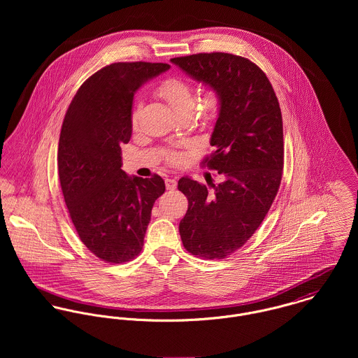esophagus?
<instances>
[{
	"label": "esophagus",
	"mask_w": 358,
	"mask_h": 358,
	"mask_svg": "<svg viewBox=\"0 0 358 358\" xmlns=\"http://www.w3.org/2000/svg\"><path fill=\"white\" fill-rule=\"evenodd\" d=\"M166 190H175L176 189V180L175 179H165Z\"/></svg>",
	"instance_id": "1"
}]
</instances>
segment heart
Listing matches in <instances>:
<instances>
[{"label": "heart", "instance_id": "obj_1", "mask_svg": "<svg viewBox=\"0 0 358 358\" xmlns=\"http://www.w3.org/2000/svg\"><path fill=\"white\" fill-rule=\"evenodd\" d=\"M157 92L165 102L173 108V111L178 115L182 117L186 114H192L194 111L197 90L190 81L178 78V77H171V78L164 80L158 85ZM220 107H222L220 94L215 90H208V91H205L203 96L199 101L197 113L205 121H210V120L216 118V115L220 111ZM139 110H141V104L135 103L134 108H132V114H131V120H132L134 125L138 122ZM172 161L175 162L176 159H172Z\"/></svg>", "mask_w": 358, "mask_h": 358}]
</instances>
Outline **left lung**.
Returning <instances> with one entry per match:
<instances>
[{"mask_svg":"<svg viewBox=\"0 0 358 358\" xmlns=\"http://www.w3.org/2000/svg\"><path fill=\"white\" fill-rule=\"evenodd\" d=\"M189 76L217 91L222 107L203 165L222 175L208 189L182 178L189 201L179 223L192 255L216 260L240 250L257 230L280 189L284 168L282 115L266 74L247 57L224 52L171 59Z\"/></svg>","mask_w":358,"mask_h":358,"instance_id":"left-lung-1","label":"left lung"}]
</instances>
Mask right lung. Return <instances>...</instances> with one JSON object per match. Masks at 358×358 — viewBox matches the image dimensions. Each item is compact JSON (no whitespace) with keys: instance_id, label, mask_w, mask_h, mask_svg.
<instances>
[{"instance_id":"obj_1","label":"right lung","mask_w":358,"mask_h":358,"mask_svg":"<svg viewBox=\"0 0 358 358\" xmlns=\"http://www.w3.org/2000/svg\"><path fill=\"white\" fill-rule=\"evenodd\" d=\"M168 63L118 62L92 74L70 103L60 131L57 166L71 222L84 245L107 263L139 255L161 176L129 178L121 169V146L132 134V101Z\"/></svg>"}]
</instances>
